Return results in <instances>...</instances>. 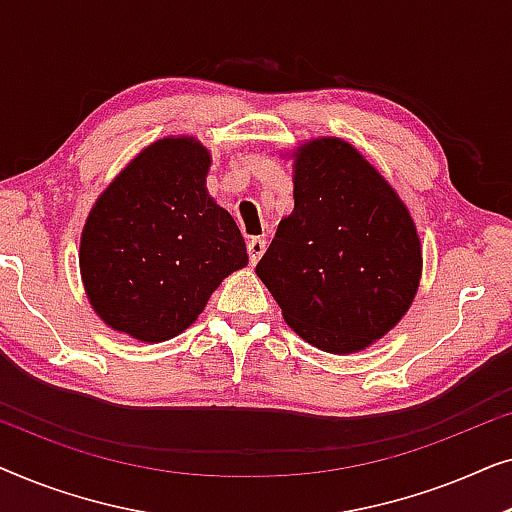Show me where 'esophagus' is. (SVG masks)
Here are the masks:
<instances>
[{
    "mask_svg": "<svg viewBox=\"0 0 512 512\" xmlns=\"http://www.w3.org/2000/svg\"><path fill=\"white\" fill-rule=\"evenodd\" d=\"M263 251H265V240H263V237H251V240L247 242L249 261L251 263H258V258L263 256Z\"/></svg>",
    "mask_w": 512,
    "mask_h": 512,
    "instance_id": "esophagus-1",
    "label": "esophagus"
}]
</instances>
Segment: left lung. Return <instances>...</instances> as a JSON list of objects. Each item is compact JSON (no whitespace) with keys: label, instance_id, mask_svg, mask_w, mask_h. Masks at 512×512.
<instances>
[{"label":"left lung","instance_id":"1","mask_svg":"<svg viewBox=\"0 0 512 512\" xmlns=\"http://www.w3.org/2000/svg\"><path fill=\"white\" fill-rule=\"evenodd\" d=\"M293 212L256 275L310 345L349 354L380 340L415 298L422 251L408 209L342 139L300 146Z\"/></svg>","mask_w":512,"mask_h":512}]
</instances>
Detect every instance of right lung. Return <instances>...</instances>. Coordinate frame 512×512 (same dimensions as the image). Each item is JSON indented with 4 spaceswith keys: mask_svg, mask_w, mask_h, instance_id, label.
<instances>
[{
    "mask_svg": "<svg viewBox=\"0 0 512 512\" xmlns=\"http://www.w3.org/2000/svg\"><path fill=\"white\" fill-rule=\"evenodd\" d=\"M209 153L188 137L146 146L97 198L81 235L90 305L114 331L170 340L247 265L240 228L209 198Z\"/></svg>",
    "mask_w": 512,
    "mask_h": 512,
    "instance_id": "right-lung-1",
    "label": "right lung"
}]
</instances>
